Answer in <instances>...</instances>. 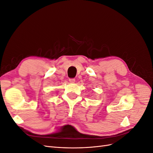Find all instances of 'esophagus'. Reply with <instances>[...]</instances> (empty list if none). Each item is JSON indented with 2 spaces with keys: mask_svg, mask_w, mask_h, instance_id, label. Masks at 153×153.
<instances>
[{
  "mask_svg": "<svg viewBox=\"0 0 153 153\" xmlns=\"http://www.w3.org/2000/svg\"><path fill=\"white\" fill-rule=\"evenodd\" d=\"M69 82H71V83H74L75 82V78H69Z\"/></svg>",
  "mask_w": 153,
  "mask_h": 153,
  "instance_id": "1",
  "label": "esophagus"
}]
</instances>
